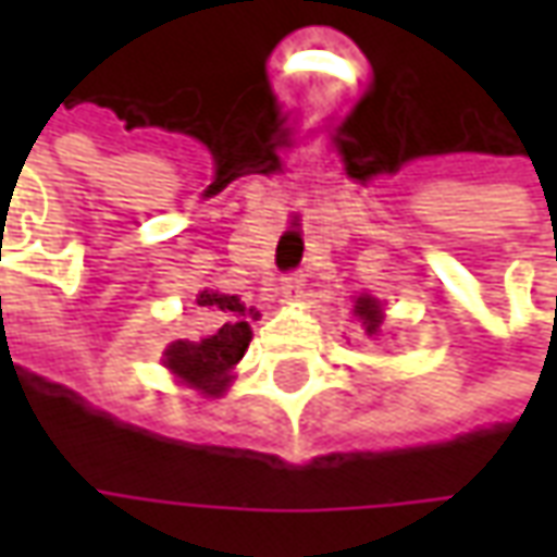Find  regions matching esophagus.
<instances>
[{"label": "esophagus", "instance_id": "obj_1", "mask_svg": "<svg viewBox=\"0 0 557 557\" xmlns=\"http://www.w3.org/2000/svg\"><path fill=\"white\" fill-rule=\"evenodd\" d=\"M304 286H307V280H304L301 271H292V274L283 277V298H286V301H301Z\"/></svg>", "mask_w": 557, "mask_h": 557}]
</instances>
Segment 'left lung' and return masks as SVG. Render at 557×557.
Segmentation results:
<instances>
[{"label": "left lung", "instance_id": "left-lung-1", "mask_svg": "<svg viewBox=\"0 0 557 557\" xmlns=\"http://www.w3.org/2000/svg\"><path fill=\"white\" fill-rule=\"evenodd\" d=\"M355 313L361 315V322L367 325V334H375L379 325H382V307L375 298H358L355 304Z\"/></svg>", "mask_w": 557, "mask_h": 557}]
</instances>
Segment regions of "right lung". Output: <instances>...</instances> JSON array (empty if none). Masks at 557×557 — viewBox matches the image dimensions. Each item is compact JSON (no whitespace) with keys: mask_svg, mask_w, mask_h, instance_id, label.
Returning <instances> with one entry per match:
<instances>
[{"mask_svg":"<svg viewBox=\"0 0 557 557\" xmlns=\"http://www.w3.org/2000/svg\"><path fill=\"white\" fill-rule=\"evenodd\" d=\"M196 304L211 315V327L196 343H172L166 349V367L182 375L187 385L206 394H220V387L232 379L230 370L242 361L250 346V319L259 313L247 310L238 295L223 292H199Z\"/></svg>","mask_w":557,"mask_h":557,"instance_id":"obj_1","label":"right lung"}]
</instances>
